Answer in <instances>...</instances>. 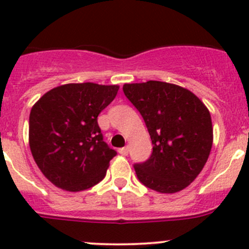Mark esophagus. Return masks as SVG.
I'll use <instances>...</instances> for the list:
<instances>
[{
	"mask_svg": "<svg viewBox=\"0 0 249 249\" xmlns=\"http://www.w3.org/2000/svg\"><path fill=\"white\" fill-rule=\"evenodd\" d=\"M118 152H119V154H122V155H127L129 154V148L127 147H123V148H119V150H118Z\"/></svg>",
	"mask_w": 249,
	"mask_h": 249,
	"instance_id": "1",
	"label": "esophagus"
}]
</instances>
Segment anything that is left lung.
Listing matches in <instances>:
<instances>
[{"mask_svg":"<svg viewBox=\"0 0 249 249\" xmlns=\"http://www.w3.org/2000/svg\"><path fill=\"white\" fill-rule=\"evenodd\" d=\"M125 96L145 123L153 152L135 164L149 189L172 194L187 188L205 166L213 142L211 114L192 91L158 80L124 84Z\"/></svg>","mask_w":249,"mask_h":249,"instance_id":"1","label":"left lung"}]
</instances>
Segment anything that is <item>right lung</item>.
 <instances>
[{
    "mask_svg": "<svg viewBox=\"0 0 249 249\" xmlns=\"http://www.w3.org/2000/svg\"><path fill=\"white\" fill-rule=\"evenodd\" d=\"M118 90V85L65 84L48 91L32 107V157L57 188L80 192L105 178L117 152L104 141L97 117Z\"/></svg>",
    "mask_w": 249,
    "mask_h": 249,
    "instance_id": "1",
    "label": "right lung"
}]
</instances>
